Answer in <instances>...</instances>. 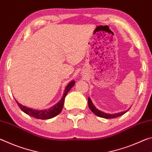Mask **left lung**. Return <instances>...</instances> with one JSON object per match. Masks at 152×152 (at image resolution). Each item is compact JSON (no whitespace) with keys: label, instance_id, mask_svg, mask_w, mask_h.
I'll return each mask as SVG.
<instances>
[{"label":"left lung","instance_id":"8db88e82","mask_svg":"<svg viewBox=\"0 0 152 152\" xmlns=\"http://www.w3.org/2000/svg\"><path fill=\"white\" fill-rule=\"evenodd\" d=\"M88 107L90 108V109L91 110V111L94 113L95 115H96L98 117H102V118H104V119H113V118H116L117 117H119V116H121L123 114H125L126 112H127L129 110V109L127 110H126V111L124 112H121V113H115V114H108V113H104L101 111V110H99L98 109H96V107H95L94 105L92 103V102L91 101V99H90L88 97Z\"/></svg>","mask_w":152,"mask_h":152}]
</instances>
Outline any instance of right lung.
I'll return each instance as SVG.
<instances>
[{"label":"right lung","mask_w":152,"mask_h":152,"mask_svg":"<svg viewBox=\"0 0 152 152\" xmlns=\"http://www.w3.org/2000/svg\"><path fill=\"white\" fill-rule=\"evenodd\" d=\"M74 84H75V81H71L66 87L65 91H64V93L60 101H59L57 104L53 105L52 107H51L48 109L41 110H35L33 109H31V108H28L24 106V105L19 103L16 100H15V101H16L18 106L19 107L20 110H21L22 111H23L25 113H26L28 115H29V116L39 119H51V118L56 117V115H58L61 113V110H62L63 105L64 103V99H65L66 94L69 91H70V90L74 86Z\"/></svg>","instance_id":"right-lung-1"}]
</instances>
